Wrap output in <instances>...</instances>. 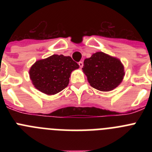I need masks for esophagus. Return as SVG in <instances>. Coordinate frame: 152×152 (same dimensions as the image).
<instances>
[{"label":"esophagus","mask_w":152,"mask_h":152,"mask_svg":"<svg viewBox=\"0 0 152 152\" xmlns=\"http://www.w3.org/2000/svg\"><path fill=\"white\" fill-rule=\"evenodd\" d=\"M78 64H79V66H80V68H81L83 66H84V63H83V61H79Z\"/></svg>","instance_id":"34e87169"}]
</instances>
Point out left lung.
Instances as JSON below:
<instances>
[{
	"label": "left lung",
	"instance_id": "left-lung-1",
	"mask_svg": "<svg viewBox=\"0 0 152 152\" xmlns=\"http://www.w3.org/2000/svg\"><path fill=\"white\" fill-rule=\"evenodd\" d=\"M82 70L92 88L105 92L117 88L125 76L121 61L103 52H97L85 58Z\"/></svg>",
	"mask_w": 152,
	"mask_h": 152
}]
</instances>
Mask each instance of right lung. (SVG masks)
Segmentation results:
<instances>
[{"instance_id":"add662e5","label":"right lung","mask_w":152,"mask_h":152,"mask_svg":"<svg viewBox=\"0 0 152 152\" xmlns=\"http://www.w3.org/2000/svg\"><path fill=\"white\" fill-rule=\"evenodd\" d=\"M77 68V63L70 56L52 55L37 60L31 66L29 78L38 91L51 96L67 88L71 73Z\"/></svg>"}]
</instances>
